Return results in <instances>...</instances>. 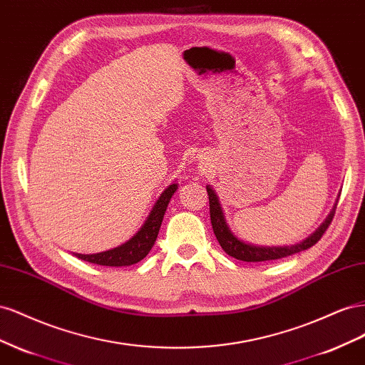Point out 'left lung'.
<instances>
[{
    "label": "left lung",
    "mask_w": 365,
    "mask_h": 365,
    "mask_svg": "<svg viewBox=\"0 0 365 365\" xmlns=\"http://www.w3.org/2000/svg\"><path fill=\"white\" fill-rule=\"evenodd\" d=\"M206 191L207 195H210V214H211V223L214 234L217 237L218 243L223 247V251L231 255L240 262H249V263H257V262H270V259H278V258H284L292 254H298L301 251H306V249L312 247L315 243L319 242V238L322 234L326 232V229L333 220V215H335V207L336 203L333 205V210L330 214L326 217V220L319 225L317 231L309 235L306 240L299 242L297 245H290V246H255L251 243H246L240 240L229 227L226 217L223 212V207L220 205V200H218V195L214 191L211 185H206Z\"/></svg>",
    "instance_id": "8db88e82"
}]
</instances>
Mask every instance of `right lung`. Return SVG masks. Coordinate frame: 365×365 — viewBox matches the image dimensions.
Instances as JSON below:
<instances>
[{
	"label": "right lung",
	"instance_id": "1",
	"mask_svg": "<svg viewBox=\"0 0 365 365\" xmlns=\"http://www.w3.org/2000/svg\"><path fill=\"white\" fill-rule=\"evenodd\" d=\"M175 191H177V183H173L160 194L158 202L154 203L151 212L148 214L147 220H145L142 227L130 238L128 242H125L123 245L113 247L106 252L87 254V255L75 254V255L81 259H84V262L101 264V266L120 267V266H131V264L139 263L140 259H143L148 255L151 247L154 246V242L155 238H158L159 229L163 220L165 211L166 207H168V203Z\"/></svg>",
	"mask_w": 365,
	"mask_h": 365
}]
</instances>
